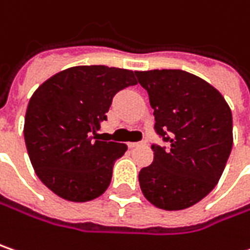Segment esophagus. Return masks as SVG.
I'll return each mask as SVG.
<instances>
[{"label":"esophagus","instance_id":"1","mask_svg":"<svg viewBox=\"0 0 250 250\" xmlns=\"http://www.w3.org/2000/svg\"><path fill=\"white\" fill-rule=\"evenodd\" d=\"M143 144H146V141H136V143H128V147H130V148H134V147H140V146H143Z\"/></svg>","mask_w":250,"mask_h":250}]
</instances>
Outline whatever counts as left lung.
Masks as SVG:
<instances>
[{"mask_svg":"<svg viewBox=\"0 0 250 250\" xmlns=\"http://www.w3.org/2000/svg\"><path fill=\"white\" fill-rule=\"evenodd\" d=\"M154 109V161L140 171V188L154 207L180 211L218 184L232 150V111L208 82L180 69L136 72Z\"/></svg>","mask_w":250,"mask_h":250,"instance_id":"1","label":"left lung"}]
</instances>
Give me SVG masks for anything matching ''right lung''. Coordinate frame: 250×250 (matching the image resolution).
Instances as JSON below:
<instances>
[{"label":"right lung","mask_w":250,"mask_h":250,"mask_svg":"<svg viewBox=\"0 0 250 250\" xmlns=\"http://www.w3.org/2000/svg\"><path fill=\"white\" fill-rule=\"evenodd\" d=\"M133 70L103 65L65 69L43 82L25 114L23 137L39 180L58 197L86 202L110 185L127 150L99 134L114 95L136 84Z\"/></svg>","instance_id":"1"}]
</instances>
